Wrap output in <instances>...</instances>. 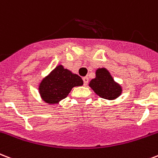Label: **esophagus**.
<instances>
[{
	"label": "esophagus",
	"instance_id": "obj_1",
	"mask_svg": "<svg viewBox=\"0 0 158 158\" xmlns=\"http://www.w3.org/2000/svg\"><path fill=\"white\" fill-rule=\"evenodd\" d=\"M83 80H84V84L86 86L88 84V83H89V78H88V77H84V78H83Z\"/></svg>",
	"mask_w": 158,
	"mask_h": 158
}]
</instances>
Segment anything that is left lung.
<instances>
[{"label": "left lung", "mask_w": 158, "mask_h": 158, "mask_svg": "<svg viewBox=\"0 0 158 158\" xmlns=\"http://www.w3.org/2000/svg\"><path fill=\"white\" fill-rule=\"evenodd\" d=\"M91 89L100 98L114 100L122 94V86L114 79L110 72L106 68H98L95 71V78L89 84Z\"/></svg>", "instance_id": "left-lung-1"}]
</instances>
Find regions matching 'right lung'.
<instances>
[{
  "mask_svg": "<svg viewBox=\"0 0 158 158\" xmlns=\"http://www.w3.org/2000/svg\"><path fill=\"white\" fill-rule=\"evenodd\" d=\"M84 81L76 74L62 64H59L39 84V94L42 100L49 104H58L65 98L74 87L82 86Z\"/></svg>",
  "mask_w": 158,
  "mask_h": 158,
  "instance_id": "1",
  "label": "right lung"
}]
</instances>
